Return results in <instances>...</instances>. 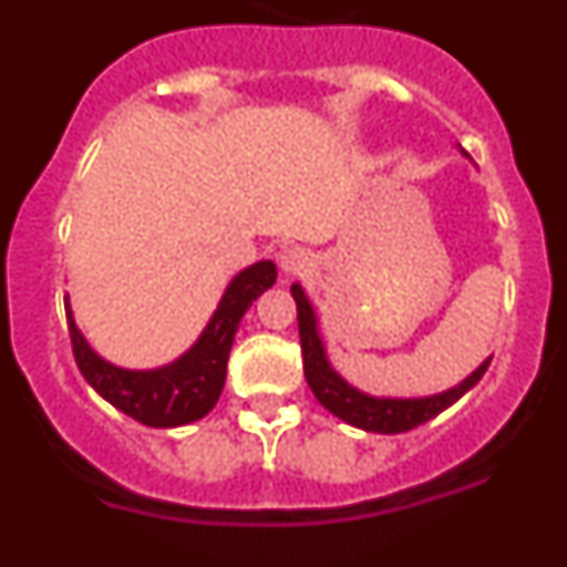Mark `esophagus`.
<instances>
[{"label": "esophagus", "instance_id": "34e87169", "mask_svg": "<svg viewBox=\"0 0 567 567\" xmlns=\"http://www.w3.org/2000/svg\"><path fill=\"white\" fill-rule=\"evenodd\" d=\"M278 264H280V272L284 275H303L309 267H312V258H309L307 249L300 247H289L278 255Z\"/></svg>", "mask_w": 567, "mask_h": 567}]
</instances>
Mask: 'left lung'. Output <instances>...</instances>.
Returning a JSON list of instances; mask_svg holds the SVG:
<instances>
[{"mask_svg":"<svg viewBox=\"0 0 567 567\" xmlns=\"http://www.w3.org/2000/svg\"><path fill=\"white\" fill-rule=\"evenodd\" d=\"M292 298L295 307H298L300 352H303V374H307L309 389L318 398V403L329 409L334 417L349 425H358L363 432L400 434L429 423L440 412H445L449 405L457 403L468 389H474L491 363V358L483 360L463 383L452 385V389H445L440 394H429V398H374V394H365L354 389L352 383H346L332 369L327 358V346H323V338L318 332V315H315L312 303H309L300 284H292Z\"/></svg>","mask_w":567,"mask_h":567,"instance_id":"8db88e82","label":"left lung"}]
</instances>
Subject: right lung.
<instances>
[{
  "instance_id": "1",
  "label": "right lung",
  "mask_w": 567,
  "mask_h": 567,
  "mask_svg": "<svg viewBox=\"0 0 567 567\" xmlns=\"http://www.w3.org/2000/svg\"><path fill=\"white\" fill-rule=\"evenodd\" d=\"M275 278H278V269L272 260H258L235 275L198 340L182 358L158 369H122V365L107 363L102 354L90 349L84 334L79 332L70 300L64 298L70 343H73L79 372L110 405L138 423L153 425V429L195 423L213 412V405L221 398L229 349H233L240 318L258 295L272 287Z\"/></svg>"
}]
</instances>
